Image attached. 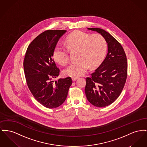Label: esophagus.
<instances>
[{
	"instance_id": "esophagus-1",
	"label": "esophagus",
	"mask_w": 147,
	"mask_h": 147,
	"mask_svg": "<svg viewBox=\"0 0 147 147\" xmlns=\"http://www.w3.org/2000/svg\"><path fill=\"white\" fill-rule=\"evenodd\" d=\"M78 77H72L71 79H72L73 81H76V80H77L78 79Z\"/></svg>"
}]
</instances>
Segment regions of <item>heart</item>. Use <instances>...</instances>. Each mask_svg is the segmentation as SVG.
I'll use <instances>...</instances> for the list:
<instances>
[{"mask_svg":"<svg viewBox=\"0 0 147 147\" xmlns=\"http://www.w3.org/2000/svg\"><path fill=\"white\" fill-rule=\"evenodd\" d=\"M65 43L68 50L61 44L54 47L53 57L61 65H66L69 61V51H77L78 61L70 64L63 71L66 76L80 77L84 75L90 67H97L103 60L107 51V43L103 36L75 31L66 38Z\"/></svg>","mask_w":147,"mask_h":147,"instance_id":"1","label":"heart"}]
</instances>
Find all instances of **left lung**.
Instances as JSON below:
<instances>
[{
    "label": "left lung",
    "mask_w": 147,
    "mask_h": 147,
    "mask_svg": "<svg viewBox=\"0 0 147 147\" xmlns=\"http://www.w3.org/2000/svg\"><path fill=\"white\" fill-rule=\"evenodd\" d=\"M103 36L108 44V53L103 61L86 78L85 93L88 100L97 107L113 103L121 94L127 76L125 52L112 35L100 28H88Z\"/></svg>",
    "instance_id": "1"
}]
</instances>
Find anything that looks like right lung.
<instances>
[{"label": "right lung", "instance_id": "obj_1", "mask_svg": "<svg viewBox=\"0 0 147 147\" xmlns=\"http://www.w3.org/2000/svg\"><path fill=\"white\" fill-rule=\"evenodd\" d=\"M65 30H48L37 36L27 48L24 70L28 86L35 99L45 107L55 108L65 100L72 84L70 77L53 80L59 75L53 59L54 47Z\"/></svg>", "mask_w": 147, "mask_h": 147}]
</instances>
